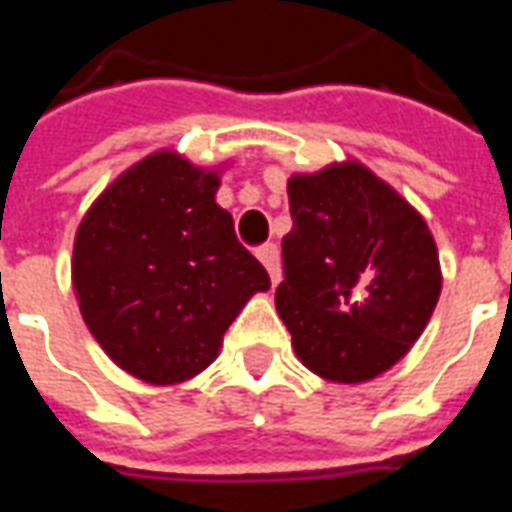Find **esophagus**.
<instances>
[{"mask_svg":"<svg viewBox=\"0 0 512 512\" xmlns=\"http://www.w3.org/2000/svg\"><path fill=\"white\" fill-rule=\"evenodd\" d=\"M255 255H257V260H260V263L266 266V271H268V277H271V282L277 285V282H279V252H277V244H263V246H257Z\"/></svg>","mask_w":512,"mask_h":512,"instance_id":"obj_1","label":"esophagus"}]
</instances>
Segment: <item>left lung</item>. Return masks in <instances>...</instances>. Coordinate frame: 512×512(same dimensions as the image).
Masks as SVG:
<instances>
[{
  "mask_svg": "<svg viewBox=\"0 0 512 512\" xmlns=\"http://www.w3.org/2000/svg\"><path fill=\"white\" fill-rule=\"evenodd\" d=\"M277 312L315 376L362 384L408 354L441 293L428 224L356 161L288 180Z\"/></svg>",
  "mask_w": 512,
  "mask_h": 512,
  "instance_id": "8db88e82",
  "label": "left lung"
}]
</instances>
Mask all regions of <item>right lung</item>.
<instances>
[{
  "label": "right lung",
  "instance_id": "obj_1",
  "mask_svg": "<svg viewBox=\"0 0 512 512\" xmlns=\"http://www.w3.org/2000/svg\"><path fill=\"white\" fill-rule=\"evenodd\" d=\"M216 189L213 169L161 150L123 172L79 224L71 268L84 323L147 384L205 370L246 301L271 288Z\"/></svg>",
  "mask_w": 512,
  "mask_h": 512
}]
</instances>
